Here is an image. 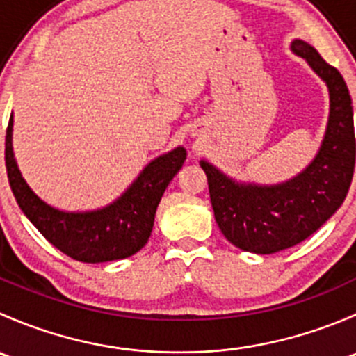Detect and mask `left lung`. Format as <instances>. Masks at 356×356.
Masks as SVG:
<instances>
[{
    "mask_svg": "<svg viewBox=\"0 0 356 356\" xmlns=\"http://www.w3.org/2000/svg\"><path fill=\"white\" fill-rule=\"evenodd\" d=\"M291 49L329 88L327 129L314 161L296 177L275 186L241 184L200 161L222 234L251 253L270 254L305 241L341 207L353 179V106L346 82L308 42L294 39Z\"/></svg>",
    "mask_w": 356,
    "mask_h": 356,
    "instance_id": "8db88e82",
    "label": "left lung"
}]
</instances>
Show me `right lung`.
Here are the masks:
<instances>
[{
  "instance_id": "add662e5",
  "label": "right lung",
  "mask_w": 356,
  "mask_h": 356,
  "mask_svg": "<svg viewBox=\"0 0 356 356\" xmlns=\"http://www.w3.org/2000/svg\"><path fill=\"white\" fill-rule=\"evenodd\" d=\"M12 131L13 115L6 127L5 163L20 210L53 246L86 264L127 258L148 243L158 203L186 161V149L179 146L155 158L108 207L92 211H62L44 203L24 181L13 156Z\"/></svg>"
}]
</instances>
